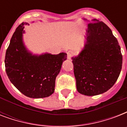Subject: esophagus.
Returning a JSON list of instances; mask_svg holds the SVG:
<instances>
[{
	"instance_id": "obj_1",
	"label": "esophagus",
	"mask_w": 127,
	"mask_h": 127,
	"mask_svg": "<svg viewBox=\"0 0 127 127\" xmlns=\"http://www.w3.org/2000/svg\"><path fill=\"white\" fill-rule=\"evenodd\" d=\"M74 53L73 51H69L67 52V58L68 59H70L72 58V57L73 56Z\"/></svg>"
}]
</instances>
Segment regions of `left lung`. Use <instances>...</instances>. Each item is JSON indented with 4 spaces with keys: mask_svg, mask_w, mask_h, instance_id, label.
Returning <instances> with one entry per match:
<instances>
[{
    "mask_svg": "<svg viewBox=\"0 0 127 127\" xmlns=\"http://www.w3.org/2000/svg\"><path fill=\"white\" fill-rule=\"evenodd\" d=\"M86 43L72 58L78 92L85 95L105 92L115 84L123 63L121 47L111 29L100 20L88 25Z\"/></svg>",
    "mask_w": 127,
    "mask_h": 127,
    "instance_id": "obj_1",
    "label": "left lung"
}]
</instances>
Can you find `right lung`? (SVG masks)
I'll list each match as a JSON object with an SVG mask.
<instances>
[{
	"label": "right lung",
	"mask_w": 127,
	"mask_h": 127,
	"mask_svg": "<svg viewBox=\"0 0 127 127\" xmlns=\"http://www.w3.org/2000/svg\"><path fill=\"white\" fill-rule=\"evenodd\" d=\"M22 22L14 33L5 55V70L13 85L26 96L43 98L55 91V79L66 54L32 55L22 42Z\"/></svg>",
	"instance_id": "1"
}]
</instances>
